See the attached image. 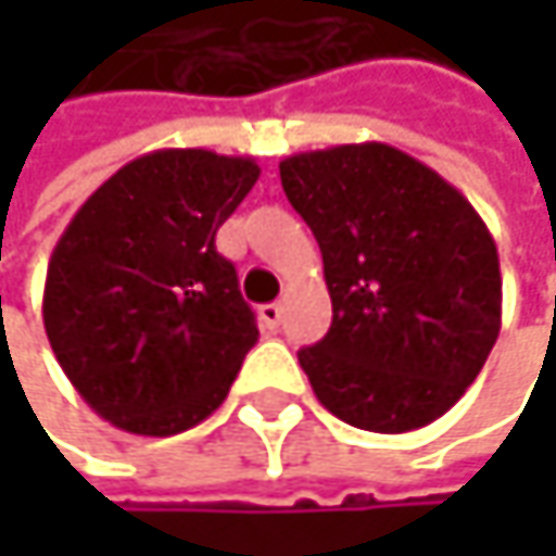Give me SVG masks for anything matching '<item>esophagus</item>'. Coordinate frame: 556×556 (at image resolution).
I'll use <instances>...</instances> for the list:
<instances>
[{"instance_id": "obj_1", "label": "esophagus", "mask_w": 556, "mask_h": 556, "mask_svg": "<svg viewBox=\"0 0 556 556\" xmlns=\"http://www.w3.org/2000/svg\"><path fill=\"white\" fill-rule=\"evenodd\" d=\"M279 321H282V305H279V302L261 305V325H264L267 331H277Z\"/></svg>"}]
</instances>
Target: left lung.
Returning a JSON list of instances; mask_svg holds the SVG:
<instances>
[{
  "label": "left lung",
  "instance_id": "obj_1",
  "mask_svg": "<svg viewBox=\"0 0 556 556\" xmlns=\"http://www.w3.org/2000/svg\"><path fill=\"white\" fill-rule=\"evenodd\" d=\"M279 179L331 292L328 334L299 351L318 402L377 434L431 425L500 338L490 228L444 176L380 141L292 154Z\"/></svg>",
  "mask_w": 556,
  "mask_h": 556
}]
</instances>
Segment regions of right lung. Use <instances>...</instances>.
<instances>
[{
	"mask_svg": "<svg viewBox=\"0 0 556 556\" xmlns=\"http://www.w3.org/2000/svg\"><path fill=\"white\" fill-rule=\"evenodd\" d=\"M261 167L167 148L112 173L60 235L45 331L66 380L105 421L167 438L208 418L261 331L215 231Z\"/></svg>",
	"mask_w": 556,
	"mask_h": 556,
	"instance_id": "add662e5",
	"label": "right lung"
}]
</instances>
